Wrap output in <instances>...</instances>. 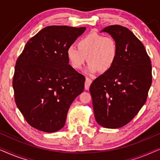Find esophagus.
<instances>
[{"label": "esophagus", "mask_w": 160, "mask_h": 160, "mask_svg": "<svg viewBox=\"0 0 160 160\" xmlns=\"http://www.w3.org/2000/svg\"><path fill=\"white\" fill-rule=\"evenodd\" d=\"M92 82V80L90 78H85V89L88 90L90 85H91Z\"/></svg>", "instance_id": "34e87169"}]
</instances>
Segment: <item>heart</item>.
I'll use <instances>...</instances> for the list:
<instances>
[{
  "label": "heart",
  "mask_w": 160,
  "mask_h": 160,
  "mask_svg": "<svg viewBox=\"0 0 160 160\" xmlns=\"http://www.w3.org/2000/svg\"><path fill=\"white\" fill-rule=\"evenodd\" d=\"M78 48L71 45L66 51L69 64L75 69H80L85 62H89L87 72L95 73L100 69L108 71L113 67L118 56V47L111 36H103L91 32L80 38L77 42Z\"/></svg>",
  "instance_id": "obj_1"
}]
</instances>
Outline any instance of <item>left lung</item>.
<instances>
[{
    "mask_svg": "<svg viewBox=\"0 0 160 160\" xmlns=\"http://www.w3.org/2000/svg\"><path fill=\"white\" fill-rule=\"evenodd\" d=\"M115 40L118 56L113 67L90 86L95 118L107 128L130 122L144 104L152 81V64L142 42L128 28L107 27Z\"/></svg>",
    "mask_w": 160,
    "mask_h": 160,
    "instance_id": "8db88e82",
    "label": "left lung"
}]
</instances>
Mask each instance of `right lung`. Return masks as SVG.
I'll return each mask as SVG.
<instances>
[{"instance_id":"1","label":"right lung","mask_w":160,"mask_h":160,"mask_svg":"<svg viewBox=\"0 0 160 160\" xmlns=\"http://www.w3.org/2000/svg\"><path fill=\"white\" fill-rule=\"evenodd\" d=\"M85 27L48 26L31 38L18 57L13 77L18 109L32 127L54 132L64 127L85 78L69 64L67 48Z\"/></svg>"}]
</instances>
